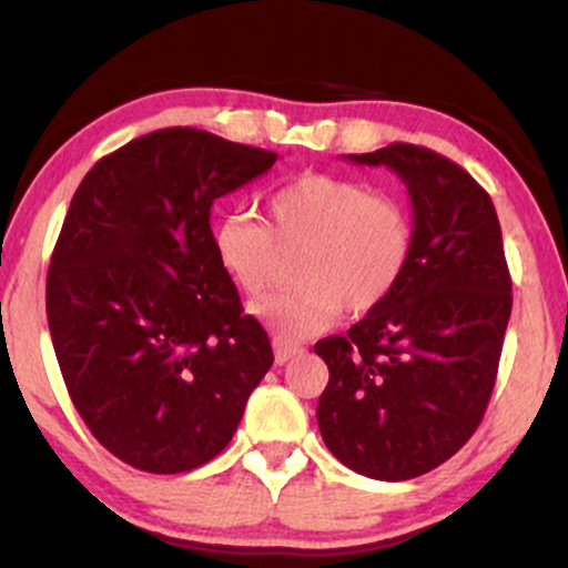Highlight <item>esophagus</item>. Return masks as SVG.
I'll return each instance as SVG.
<instances>
[{
    "instance_id": "1",
    "label": "esophagus",
    "mask_w": 568,
    "mask_h": 568,
    "mask_svg": "<svg viewBox=\"0 0 568 568\" xmlns=\"http://www.w3.org/2000/svg\"><path fill=\"white\" fill-rule=\"evenodd\" d=\"M272 347H275V361L280 363V366L293 361V357L304 355L302 344H293V342H288V338H280V336L272 338Z\"/></svg>"
}]
</instances>
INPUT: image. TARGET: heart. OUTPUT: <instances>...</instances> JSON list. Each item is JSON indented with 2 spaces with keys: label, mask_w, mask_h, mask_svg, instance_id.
I'll list each match as a JSON object with an SVG mask.
<instances>
[{
  "label": "heart",
  "mask_w": 568,
  "mask_h": 568,
  "mask_svg": "<svg viewBox=\"0 0 568 568\" xmlns=\"http://www.w3.org/2000/svg\"><path fill=\"white\" fill-rule=\"evenodd\" d=\"M213 256L245 296L258 298L280 280V253L293 283L251 306L280 336L321 334L338 312L368 315L393 296L410 262L414 226L400 200L363 181L302 173L266 197V226L247 213L213 224Z\"/></svg>",
  "instance_id": "obj_1"
}]
</instances>
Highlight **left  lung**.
Wrapping results in <instances>:
<instances>
[{"mask_svg":"<svg viewBox=\"0 0 568 568\" xmlns=\"http://www.w3.org/2000/svg\"><path fill=\"white\" fill-rule=\"evenodd\" d=\"M347 160L400 175L414 247L387 302L315 344L331 374L317 427L349 470L408 480L452 459L484 419L513 283L494 202L465 168L414 143Z\"/></svg>","mask_w":568,"mask_h":568,"instance_id":"left-lung-1","label":"left lung"}]
</instances>
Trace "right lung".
Here are the masks:
<instances>
[{
	"instance_id": "obj_1",
	"label": "right lung",
	"mask_w": 568,
	"mask_h": 568,
	"mask_svg": "<svg viewBox=\"0 0 568 568\" xmlns=\"http://www.w3.org/2000/svg\"><path fill=\"white\" fill-rule=\"evenodd\" d=\"M277 154L165 128L98 160L48 272V325L82 422L143 473L219 456L275 363L213 256L211 207Z\"/></svg>"
}]
</instances>
